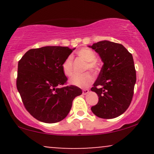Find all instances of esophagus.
<instances>
[{
	"label": "esophagus",
	"mask_w": 154,
	"mask_h": 154,
	"mask_svg": "<svg viewBox=\"0 0 154 154\" xmlns=\"http://www.w3.org/2000/svg\"><path fill=\"white\" fill-rule=\"evenodd\" d=\"M89 90H88V89H85V90H83L82 91V94L83 95H87V94H88V93H89Z\"/></svg>",
	"instance_id": "esophagus-1"
}]
</instances>
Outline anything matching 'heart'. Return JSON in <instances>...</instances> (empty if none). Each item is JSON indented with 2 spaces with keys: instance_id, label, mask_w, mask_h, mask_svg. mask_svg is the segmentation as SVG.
Listing matches in <instances>:
<instances>
[{
  "instance_id": "1",
  "label": "heart",
  "mask_w": 154,
  "mask_h": 154,
  "mask_svg": "<svg viewBox=\"0 0 154 154\" xmlns=\"http://www.w3.org/2000/svg\"><path fill=\"white\" fill-rule=\"evenodd\" d=\"M77 55L80 59L86 62L85 65V71L89 69L92 72L96 74L99 72L100 67L98 63L95 61L96 55L91 49L83 48L77 51ZM62 70L64 75L68 77L72 75L73 73V61L71 56H69L64 60L62 63ZM93 82V77L90 72H85L82 75H75L69 79V83L72 85L81 88H85L91 85Z\"/></svg>"
}]
</instances>
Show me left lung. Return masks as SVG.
<instances>
[{
	"label": "left lung",
	"instance_id": "left-lung-1",
	"mask_svg": "<svg viewBox=\"0 0 154 154\" xmlns=\"http://www.w3.org/2000/svg\"><path fill=\"white\" fill-rule=\"evenodd\" d=\"M97 53L103 65L91 91L98 102L91 107L102 119H113L122 114L131 103L136 82L132 54L122 44L103 40L89 45Z\"/></svg>",
	"mask_w": 154,
	"mask_h": 154
}]
</instances>
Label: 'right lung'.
Returning a JSON list of instances; mask_svg holds the SVG:
<instances>
[{
	"instance_id": "right-lung-1",
	"label": "right lung",
	"mask_w": 154,
	"mask_h": 154,
	"mask_svg": "<svg viewBox=\"0 0 154 154\" xmlns=\"http://www.w3.org/2000/svg\"><path fill=\"white\" fill-rule=\"evenodd\" d=\"M75 48L45 46L30 49L18 63L17 88L26 109L45 123H56L68 115L72 101L82 94L75 85L61 88L67 78L62 63Z\"/></svg>"
}]
</instances>
